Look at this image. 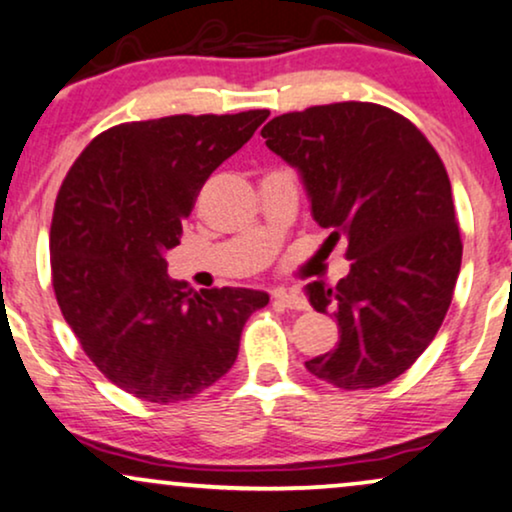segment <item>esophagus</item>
Returning a JSON list of instances; mask_svg holds the SVG:
<instances>
[{
  "label": "esophagus",
  "instance_id": "obj_1",
  "mask_svg": "<svg viewBox=\"0 0 512 512\" xmlns=\"http://www.w3.org/2000/svg\"><path fill=\"white\" fill-rule=\"evenodd\" d=\"M275 304L285 306V308H294V311H306L308 301L304 296H299L296 292H287V289H275L273 292Z\"/></svg>",
  "mask_w": 512,
  "mask_h": 512
}]
</instances>
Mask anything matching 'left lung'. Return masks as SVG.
<instances>
[{"label":"left lung","mask_w":512,"mask_h":512,"mask_svg":"<svg viewBox=\"0 0 512 512\" xmlns=\"http://www.w3.org/2000/svg\"><path fill=\"white\" fill-rule=\"evenodd\" d=\"M261 135L351 261L337 287L306 285L315 311L339 325L337 346L306 361L308 372L342 389L396 380L437 337L460 273L444 163L408 118L368 102L282 113Z\"/></svg>","instance_id":"8db88e82"}]
</instances>
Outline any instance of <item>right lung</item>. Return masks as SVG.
<instances>
[{"instance_id": "obj_1", "label": "right lung", "mask_w": 512, "mask_h": 512, "mask_svg": "<svg viewBox=\"0 0 512 512\" xmlns=\"http://www.w3.org/2000/svg\"><path fill=\"white\" fill-rule=\"evenodd\" d=\"M266 109L123 123L87 144L59 189L49 232L59 308L106 380L151 403L218 382L237 361L258 289L194 292L166 254L220 163L251 140Z\"/></svg>"}]
</instances>
